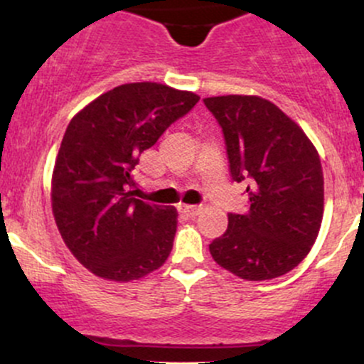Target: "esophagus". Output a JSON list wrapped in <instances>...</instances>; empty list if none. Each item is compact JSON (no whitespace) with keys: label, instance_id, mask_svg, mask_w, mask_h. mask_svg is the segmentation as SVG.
Wrapping results in <instances>:
<instances>
[{"label":"esophagus","instance_id":"obj_1","mask_svg":"<svg viewBox=\"0 0 364 364\" xmlns=\"http://www.w3.org/2000/svg\"><path fill=\"white\" fill-rule=\"evenodd\" d=\"M179 212L186 217H196L202 212V207H195V205H181L179 207Z\"/></svg>","mask_w":364,"mask_h":364}]
</instances>
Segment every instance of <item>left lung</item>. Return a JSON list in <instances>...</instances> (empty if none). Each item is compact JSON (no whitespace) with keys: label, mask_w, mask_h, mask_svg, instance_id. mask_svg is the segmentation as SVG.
Returning a JSON list of instances; mask_svg holds the SVG:
<instances>
[{"label":"left lung","mask_w":364,"mask_h":364,"mask_svg":"<svg viewBox=\"0 0 364 364\" xmlns=\"http://www.w3.org/2000/svg\"><path fill=\"white\" fill-rule=\"evenodd\" d=\"M219 121L235 181H246L250 208L229 214L208 250L246 281L291 272L310 253L323 217V171L315 145L289 116L258 95L203 99Z\"/></svg>","instance_id":"1"}]
</instances>
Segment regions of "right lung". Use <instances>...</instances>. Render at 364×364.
Here are the masks:
<instances>
[{"mask_svg":"<svg viewBox=\"0 0 364 364\" xmlns=\"http://www.w3.org/2000/svg\"><path fill=\"white\" fill-rule=\"evenodd\" d=\"M198 101L162 83H124L70 121L53 171V214L70 252L97 277L136 281L168 260L176 208L135 198L132 171Z\"/></svg>","mask_w":364,"mask_h":364,"instance_id":"right-lung-1","label":"right lung"}]
</instances>
